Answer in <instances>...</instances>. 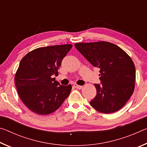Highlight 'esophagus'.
<instances>
[{
  "label": "esophagus",
  "mask_w": 147,
  "mask_h": 147,
  "mask_svg": "<svg viewBox=\"0 0 147 147\" xmlns=\"http://www.w3.org/2000/svg\"><path fill=\"white\" fill-rule=\"evenodd\" d=\"M74 86L75 87V88L76 89H81L82 88V86H79V85H77V84H74Z\"/></svg>",
  "instance_id": "1"
}]
</instances>
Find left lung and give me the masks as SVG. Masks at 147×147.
Wrapping results in <instances>:
<instances>
[{"mask_svg":"<svg viewBox=\"0 0 147 147\" xmlns=\"http://www.w3.org/2000/svg\"><path fill=\"white\" fill-rule=\"evenodd\" d=\"M74 46L92 65L100 69L101 84H94L96 94L90 102L91 106L103 113L121 109L135 88L136 68L132 59L109 42L77 43Z\"/></svg>","mask_w":147,"mask_h":147,"instance_id":"obj_1","label":"left lung"}]
</instances>
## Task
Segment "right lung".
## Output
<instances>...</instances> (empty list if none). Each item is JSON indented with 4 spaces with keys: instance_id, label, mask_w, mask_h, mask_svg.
<instances>
[{
    "instance_id": "obj_1",
    "label": "right lung",
    "mask_w": 147,
    "mask_h": 147,
    "mask_svg": "<svg viewBox=\"0 0 147 147\" xmlns=\"http://www.w3.org/2000/svg\"><path fill=\"white\" fill-rule=\"evenodd\" d=\"M71 44L40 47L26 54L15 75L17 93L24 105L34 113L48 115L68 97L71 84L62 86L52 76L58 75L61 61Z\"/></svg>"
}]
</instances>
